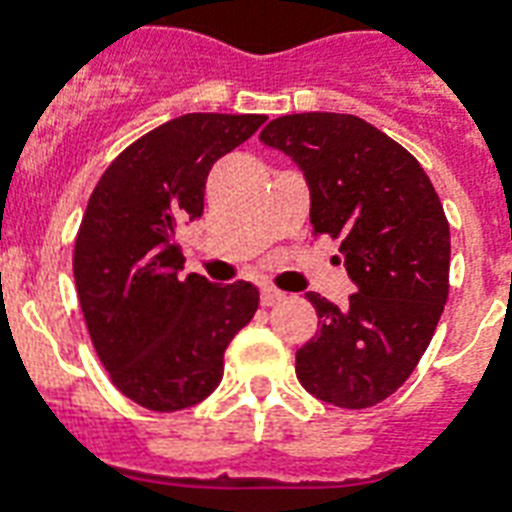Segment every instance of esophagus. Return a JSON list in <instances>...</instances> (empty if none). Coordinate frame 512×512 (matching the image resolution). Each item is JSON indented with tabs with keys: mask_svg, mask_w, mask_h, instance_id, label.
I'll return each instance as SVG.
<instances>
[{
	"mask_svg": "<svg viewBox=\"0 0 512 512\" xmlns=\"http://www.w3.org/2000/svg\"><path fill=\"white\" fill-rule=\"evenodd\" d=\"M281 300H284V292H279V289L265 287L263 292H260V303H263L265 308H271V305L281 303Z\"/></svg>",
	"mask_w": 512,
	"mask_h": 512,
	"instance_id": "esophagus-1",
	"label": "esophagus"
}]
</instances>
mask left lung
<instances>
[{
    "instance_id": "1",
    "label": "left lung",
    "mask_w": 512,
    "mask_h": 512,
    "mask_svg": "<svg viewBox=\"0 0 512 512\" xmlns=\"http://www.w3.org/2000/svg\"><path fill=\"white\" fill-rule=\"evenodd\" d=\"M260 140L303 170L313 233L340 239L356 284L345 308L316 292L319 329L297 350V380L340 409L393 396L420 364L449 297V220L404 146L350 114H289Z\"/></svg>"
}]
</instances>
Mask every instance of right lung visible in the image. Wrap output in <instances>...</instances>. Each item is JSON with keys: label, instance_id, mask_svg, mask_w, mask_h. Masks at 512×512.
Returning a JSON list of instances; mask_svg holds the SVG:
<instances>
[{"label": "right lung", "instance_id": "1", "mask_svg": "<svg viewBox=\"0 0 512 512\" xmlns=\"http://www.w3.org/2000/svg\"><path fill=\"white\" fill-rule=\"evenodd\" d=\"M263 114H185L146 132L95 185L74 244V281L100 364L151 412L199 404L223 380L228 342L255 316L249 281L180 276L177 225L199 217L212 164Z\"/></svg>", "mask_w": 512, "mask_h": 512}]
</instances>
